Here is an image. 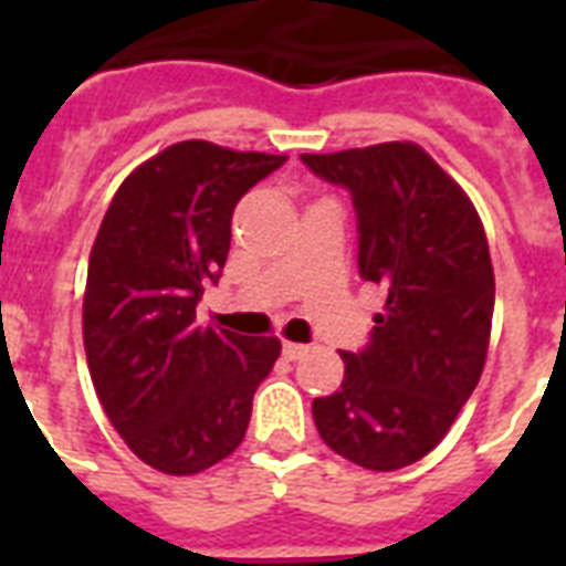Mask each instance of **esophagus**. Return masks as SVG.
Masks as SVG:
<instances>
[{
  "mask_svg": "<svg viewBox=\"0 0 566 566\" xmlns=\"http://www.w3.org/2000/svg\"><path fill=\"white\" fill-rule=\"evenodd\" d=\"M282 353H284V358H287V361H296V358H302V355H308V346H305V344H291V340H284Z\"/></svg>",
  "mask_w": 566,
  "mask_h": 566,
  "instance_id": "1",
  "label": "esophagus"
}]
</instances>
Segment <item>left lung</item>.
Listing matches in <instances>:
<instances>
[{"label": "left lung", "mask_w": 566, "mask_h": 566, "mask_svg": "<svg viewBox=\"0 0 566 566\" xmlns=\"http://www.w3.org/2000/svg\"><path fill=\"white\" fill-rule=\"evenodd\" d=\"M349 190L358 273L385 287L370 340L344 355L340 390L311 405L319 438L364 470H399L438 447L479 385L493 266L467 193L417 144L302 155Z\"/></svg>", "instance_id": "left-lung-1"}]
</instances>
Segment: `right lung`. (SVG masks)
Masks as SVG:
<instances>
[{"label": "right lung", "instance_id": "obj_1", "mask_svg": "<svg viewBox=\"0 0 566 566\" xmlns=\"http://www.w3.org/2000/svg\"><path fill=\"white\" fill-rule=\"evenodd\" d=\"M287 161L185 140L140 164L87 264L84 353L111 426L144 464L193 475L240 447L282 344L196 323L220 282L240 196Z\"/></svg>", "mask_w": 566, "mask_h": 566}]
</instances>
